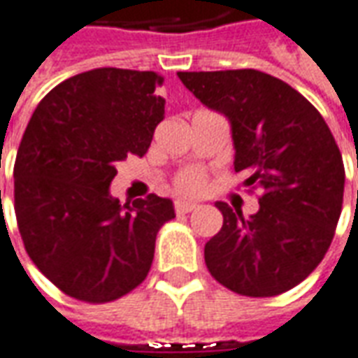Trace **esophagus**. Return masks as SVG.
<instances>
[{
    "instance_id": "esophagus-1",
    "label": "esophagus",
    "mask_w": 358,
    "mask_h": 358,
    "mask_svg": "<svg viewBox=\"0 0 358 358\" xmlns=\"http://www.w3.org/2000/svg\"><path fill=\"white\" fill-rule=\"evenodd\" d=\"M196 208V203H191V201H177L175 203V212L177 214H187Z\"/></svg>"
}]
</instances>
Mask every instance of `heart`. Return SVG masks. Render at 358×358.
<instances>
[{"mask_svg":"<svg viewBox=\"0 0 358 358\" xmlns=\"http://www.w3.org/2000/svg\"><path fill=\"white\" fill-rule=\"evenodd\" d=\"M206 187V177L199 169H187L175 179V189L181 194H201Z\"/></svg>","mask_w":358,"mask_h":358,"instance_id":"b5f03b06","label":"heart"}]
</instances>
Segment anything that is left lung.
<instances>
[{
  "label": "left lung",
  "instance_id": "1",
  "mask_svg": "<svg viewBox=\"0 0 358 358\" xmlns=\"http://www.w3.org/2000/svg\"><path fill=\"white\" fill-rule=\"evenodd\" d=\"M196 99L230 120L234 169L257 189L259 210L243 216L216 203L220 231L204 261L220 285L267 298L300 285L334 240L345 167L317 108L296 90L259 70L179 71Z\"/></svg>",
  "mask_w": 358,
  "mask_h": 358
}]
</instances>
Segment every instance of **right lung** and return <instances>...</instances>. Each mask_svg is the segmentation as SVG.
Wrapping results in <instances>:
<instances>
[{
	"mask_svg": "<svg viewBox=\"0 0 358 358\" xmlns=\"http://www.w3.org/2000/svg\"><path fill=\"white\" fill-rule=\"evenodd\" d=\"M155 71L97 68L62 81L34 108L15 159L24 250L68 296L103 304L148 277L155 236L175 218L157 194L110 196L118 162L146 154L165 101Z\"/></svg>",
	"mask_w": 358,
	"mask_h": 358,
	"instance_id": "add662e5",
	"label": "right lung"
}]
</instances>
